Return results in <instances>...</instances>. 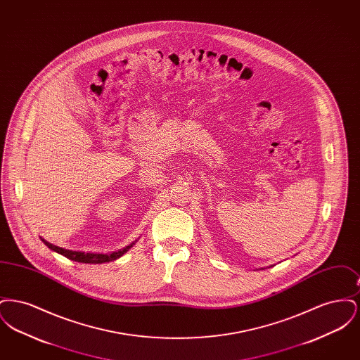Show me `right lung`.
Here are the masks:
<instances>
[{
	"instance_id": "right-lung-1",
	"label": "right lung",
	"mask_w": 360,
	"mask_h": 360,
	"mask_svg": "<svg viewBox=\"0 0 360 360\" xmlns=\"http://www.w3.org/2000/svg\"><path fill=\"white\" fill-rule=\"evenodd\" d=\"M41 239V238H40ZM41 241L58 254L63 255V257L71 259L74 262H79V263H105V262H112V260H116L119 257H122L135 243H132L131 245L122 248L120 251H116V252H112V254H91V252H81V251H71V250H65L62 247H58V245H53L51 243H49L47 240L41 239Z\"/></svg>"
}]
</instances>
